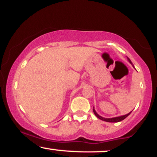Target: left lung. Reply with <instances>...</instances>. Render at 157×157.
<instances>
[{
  "mask_svg": "<svg viewBox=\"0 0 157 157\" xmlns=\"http://www.w3.org/2000/svg\"><path fill=\"white\" fill-rule=\"evenodd\" d=\"M127 58H128V60H129V61L130 62V63H132V61H131V60H130L129 58H128V57H127ZM93 111H94V114H95V116H97L98 118H99V119H101V120H102V121H107V122H119V121H123L124 119H125L126 117L129 116L130 113H132V112H131V113H128V114L125 115V116H119V117H116V118H103V117L100 116L99 115H98L97 113V112H96V111H95V109H94V108H93Z\"/></svg>",
  "mask_w": 157,
  "mask_h": 157,
  "instance_id": "1",
  "label": "left lung"
}]
</instances>
